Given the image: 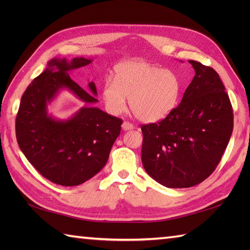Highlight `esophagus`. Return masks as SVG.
Instances as JSON below:
<instances>
[{
	"label": "esophagus",
	"instance_id": "1",
	"mask_svg": "<svg viewBox=\"0 0 250 250\" xmlns=\"http://www.w3.org/2000/svg\"><path fill=\"white\" fill-rule=\"evenodd\" d=\"M122 130L124 131H128V130H132V129H134V125H132V124H130V122H128V121H125L124 124H122Z\"/></svg>",
	"mask_w": 250,
	"mask_h": 250
}]
</instances>
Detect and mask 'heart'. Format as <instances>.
Segmentation results:
<instances>
[{"instance_id": "1", "label": "heart", "mask_w": 250, "mask_h": 250, "mask_svg": "<svg viewBox=\"0 0 250 250\" xmlns=\"http://www.w3.org/2000/svg\"><path fill=\"white\" fill-rule=\"evenodd\" d=\"M114 81L106 79L102 88L105 107L111 115L125 109L126 99L137 119L144 122L163 120L178 103L180 84L174 72L143 60L119 63Z\"/></svg>"}]
</instances>
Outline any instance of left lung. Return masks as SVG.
Listing matches in <instances>:
<instances>
[{
  "instance_id": "1",
  "label": "left lung",
  "mask_w": 250,
  "mask_h": 250,
  "mask_svg": "<svg viewBox=\"0 0 250 250\" xmlns=\"http://www.w3.org/2000/svg\"><path fill=\"white\" fill-rule=\"evenodd\" d=\"M195 75L167 118L142 125L145 171L167 188H189L215 171L233 131L229 95L213 68L190 60Z\"/></svg>"
}]
</instances>
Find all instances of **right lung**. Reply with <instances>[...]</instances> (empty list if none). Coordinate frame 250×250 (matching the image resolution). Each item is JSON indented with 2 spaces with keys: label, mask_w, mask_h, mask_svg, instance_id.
Returning a JSON list of instances; mask_svg holds the SVG:
<instances>
[{
  "label": "right lung",
  "mask_w": 250,
  "mask_h": 250,
  "mask_svg": "<svg viewBox=\"0 0 250 250\" xmlns=\"http://www.w3.org/2000/svg\"><path fill=\"white\" fill-rule=\"evenodd\" d=\"M92 59L52 58L24 91L16 118V136L25 158L45 178L57 185L78 186L104 167L122 120L94 107L97 88L88 92L72 81L70 72ZM68 91L84 105L65 120L54 117L49 106L60 92Z\"/></svg>",
  "instance_id": "right-lung-1"
}]
</instances>
